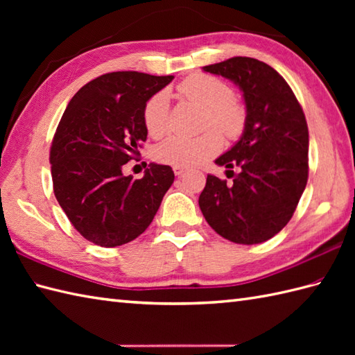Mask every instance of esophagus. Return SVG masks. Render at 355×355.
I'll return each instance as SVG.
<instances>
[{
  "label": "esophagus",
  "instance_id": "34e87169",
  "mask_svg": "<svg viewBox=\"0 0 355 355\" xmlns=\"http://www.w3.org/2000/svg\"><path fill=\"white\" fill-rule=\"evenodd\" d=\"M186 171H187V169H186V168H182V166H173V173H175L177 177L183 175V173H184Z\"/></svg>",
  "mask_w": 355,
  "mask_h": 355
}]
</instances>
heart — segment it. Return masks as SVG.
Instances as JSON below:
<instances>
[{
  "label": "heart",
  "instance_id": "b5f03b06",
  "mask_svg": "<svg viewBox=\"0 0 355 355\" xmlns=\"http://www.w3.org/2000/svg\"><path fill=\"white\" fill-rule=\"evenodd\" d=\"M177 92L184 99L206 110V126H214L224 137L238 139L245 128V108L233 99V89L229 84L210 74L197 73L187 76L177 87ZM169 96L158 92L148 99L143 110L149 135L162 137L169 130ZM223 139L216 131L210 130L197 137L172 135L154 149V157L160 163L193 168L220 153Z\"/></svg>",
  "mask_w": 355,
  "mask_h": 355
}]
</instances>
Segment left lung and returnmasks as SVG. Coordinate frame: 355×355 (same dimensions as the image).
<instances>
[{"label":"left lung","instance_id":"1","mask_svg":"<svg viewBox=\"0 0 355 355\" xmlns=\"http://www.w3.org/2000/svg\"><path fill=\"white\" fill-rule=\"evenodd\" d=\"M238 85L247 120L241 139L215 163L241 168L233 183L207 175L198 205L218 235L259 244L281 232L308 180V126L290 85L258 59L236 56L202 67ZM233 172V171H227Z\"/></svg>","mask_w":355,"mask_h":355}]
</instances>
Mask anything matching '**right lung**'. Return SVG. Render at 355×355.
<instances>
[{"mask_svg": "<svg viewBox=\"0 0 355 355\" xmlns=\"http://www.w3.org/2000/svg\"><path fill=\"white\" fill-rule=\"evenodd\" d=\"M173 76L114 71L88 82L73 96L51 141L55 197L89 243L117 247L153 223L173 183L171 166L150 163L145 175L125 177L148 130L143 110Z\"/></svg>", "mask_w": 355, "mask_h": 355, "instance_id": "obj_1", "label": "right lung"}]
</instances>
